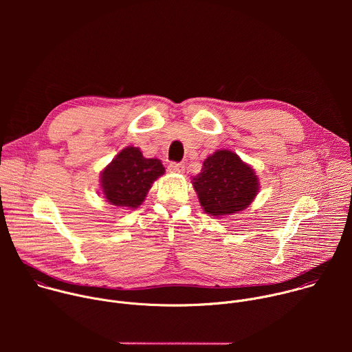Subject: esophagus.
<instances>
[{"label":"esophagus","instance_id":"1","mask_svg":"<svg viewBox=\"0 0 352 352\" xmlns=\"http://www.w3.org/2000/svg\"><path fill=\"white\" fill-rule=\"evenodd\" d=\"M184 164H181V163H175V162H173V163H170L168 164V170L170 171H173V173H182L184 171Z\"/></svg>","mask_w":352,"mask_h":352}]
</instances>
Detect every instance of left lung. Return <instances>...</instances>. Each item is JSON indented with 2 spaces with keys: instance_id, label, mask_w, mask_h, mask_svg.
Here are the masks:
<instances>
[{
  "instance_id": "obj_1",
  "label": "left lung",
  "mask_w": 352,
  "mask_h": 352,
  "mask_svg": "<svg viewBox=\"0 0 352 352\" xmlns=\"http://www.w3.org/2000/svg\"><path fill=\"white\" fill-rule=\"evenodd\" d=\"M199 202L212 216H227L252 204L259 182L254 170L230 150L209 156L202 171L193 177Z\"/></svg>"
}]
</instances>
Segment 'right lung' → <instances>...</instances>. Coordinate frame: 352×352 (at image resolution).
I'll return each mask as SVG.
<instances>
[{
  "label": "right lung",
  "mask_w": 352,
  "mask_h": 352,
  "mask_svg": "<svg viewBox=\"0 0 352 352\" xmlns=\"http://www.w3.org/2000/svg\"><path fill=\"white\" fill-rule=\"evenodd\" d=\"M163 174L160 160L144 159L138 147H126L102 173L103 193L111 205L135 209Z\"/></svg>",
  "instance_id": "1"
}]
</instances>
